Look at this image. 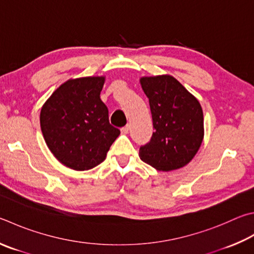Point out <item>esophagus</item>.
I'll list each match as a JSON object with an SVG mask.
<instances>
[{"mask_svg": "<svg viewBox=\"0 0 254 254\" xmlns=\"http://www.w3.org/2000/svg\"><path fill=\"white\" fill-rule=\"evenodd\" d=\"M128 130H130V127H128V126L123 127L121 128V132H122V134H127V133H128Z\"/></svg>", "mask_w": 254, "mask_h": 254, "instance_id": "esophagus-1", "label": "esophagus"}]
</instances>
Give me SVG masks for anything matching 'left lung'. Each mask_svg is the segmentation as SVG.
<instances>
[{
  "mask_svg": "<svg viewBox=\"0 0 254 254\" xmlns=\"http://www.w3.org/2000/svg\"><path fill=\"white\" fill-rule=\"evenodd\" d=\"M154 132L140 158L158 171H172L194 158L204 136L203 112L194 96L171 75L141 77Z\"/></svg>",
  "mask_w": 254,
  "mask_h": 254,
  "instance_id": "8db88e82",
  "label": "left lung"
}]
</instances>
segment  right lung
I'll return each mask as SVG.
<instances>
[{
    "label": "right lung",
    "mask_w": 254,
    "mask_h": 254,
    "mask_svg": "<svg viewBox=\"0 0 254 254\" xmlns=\"http://www.w3.org/2000/svg\"><path fill=\"white\" fill-rule=\"evenodd\" d=\"M104 76L64 82L41 109L40 123L50 151L65 167L85 171L107 158L120 130L100 99Z\"/></svg>",
    "instance_id": "right-lung-1"
}]
</instances>
